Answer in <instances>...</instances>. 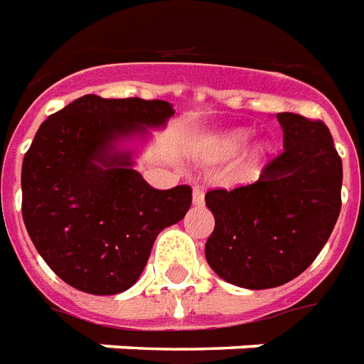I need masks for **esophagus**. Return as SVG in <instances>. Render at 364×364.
<instances>
[{"instance_id":"34e87169","label":"esophagus","mask_w":364,"mask_h":364,"mask_svg":"<svg viewBox=\"0 0 364 364\" xmlns=\"http://www.w3.org/2000/svg\"><path fill=\"white\" fill-rule=\"evenodd\" d=\"M192 200H194L196 205H202L203 203V188L194 186V192H192Z\"/></svg>"}]
</instances>
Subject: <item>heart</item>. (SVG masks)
<instances>
[{"label": "heart", "instance_id": "heart-1", "mask_svg": "<svg viewBox=\"0 0 364 364\" xmlns=\"http://www.w3.org/2000/svg\"><path fill=\"white\" fill-rule=\"evenodd\" d=\"M247 139H249V135H247L245 131H237V133H233V135H229L223 143H219L215 154H218L219 159H228V156H233V154L241 153V151H243V146L247 145ZM255 153L257 154L262 153V146H259Z\"/></svg>", "mask_w": 364, "mask_h": 364}]
</instances>
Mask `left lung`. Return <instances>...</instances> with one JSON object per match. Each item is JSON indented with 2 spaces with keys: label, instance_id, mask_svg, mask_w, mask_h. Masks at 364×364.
<instances>
[{
  "label": "left lung",
  "instance_id": "8db88e82",
  "mask_svg": "<svg viewBox=\"0 0 364 364\" xmlns=\"http://www.w3.org/2000/svg\"><path fill=\"white\" fill-rule=\"evenodd\" d=\"M284 151L257 182L210 190L215 228L205 259L223 280L264 290L300 277L316 260L341 211L343 164L321 119L278 113Z\"/></svg>",
  "mask_w": 364,
  "mask_h": 364
}]
</instances>
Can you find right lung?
<instances>
[{
  "instance_id": "obj_1",
  "label": "right lung",
  "mask_w": 364,
  "mask_h": 364,
  "mask_svg": "<svg viewBox=\"0 0 364 364\" xmlns=\"http://www.w3.org/2000/svg\"><path fill=\"white\" fill-rule=\"evenodd\" d=\"M162 100L87 94L38 127L21 168L23 221L38 255L66 284L109 296L135 284L156 235L192 205V188L149 186L119 136L159 127Z\"/></svg>"
}]
</instances>
